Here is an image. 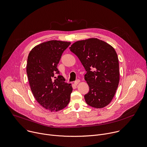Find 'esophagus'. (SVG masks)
Segmentation results:
<instances>
[{"label":"esophagus","instance_id":"1","mask_svg":"<svg viewBox=\"0 0 147 147\" xmlns=\"http://www.w3.org/2000/svg\"><path fill=\"white\" fill-rule=\"evenodd\" d=\"M79 82H80V80H76V81H75V82H74V84H75V85H77L78 84H79Z\"/></svg>","mask_w":147,"mask_h":147}]
</instances>
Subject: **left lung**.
Here are the masks:
<instances>
[{"label": "left lung", "mask_w": 147, "mask_h": 147, "mask_svg": "<svg viewBox=\"0 0 147 147\" xmlns=\"http://www.w3.org/2000/svg\"><path fill=\"white\" fill-rule=\"evenodd\" d=\"M69 49L87 72L84 79L89 92L84 96L86 103L96 108L106 107L113 99L119 82V60L116 51L97 38L77 41Z\"/></svg>", "instance_id": "8db88e82"}]
</instances>
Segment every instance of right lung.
<instances>
[{"mask_svg":"<svg viewBox=\"0 0 147 147\" xmlns=\"http://www.w3.org/2000/svg\"><path fill=\"white\" fill-rule=\"evenodd\" d=\"M71 42L52 40L35 46L29 53L26 73L31 90L37 102L50 112L59 111L69 102L72 92L71 84L63 76L53 80L64 51Z\"/></svg>","mask_w":147,"mask_h":147,"instance_id":"1","label":"right lung"}]
</instances>
